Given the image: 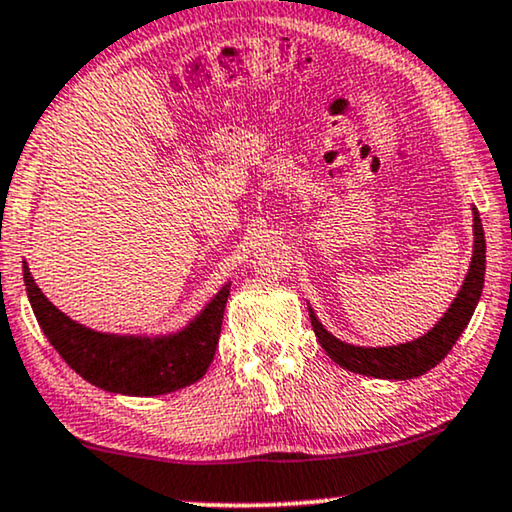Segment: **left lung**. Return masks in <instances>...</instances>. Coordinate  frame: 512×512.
Here are the masks:
<instances>
[{
    "label": "left lung",
    "instance_id": "obj_1",
    "mask_svg": "<svg viewBox=\"0 0 512 512\" xmlns=\"http://www.w3.org/2000/svg\"><path fill=\"white\" fill-rule=\"evenodd\" d=\"M473 260L463 281L459 295L449 306L445 316L438 320V325L424 337L414 339V342L398 344V346H379V349H365V346H353L339 342L332 337L323 325L318 323L316 313L309 309L311 327L316 332L320 346H323L327 356L344 370L377 379H414L426 374L431 367L440 363L442 358L452 351L456 339L466 330L470 316H473L475 306L480 302L482 285H485V229H482L478 210L473 208Z\"/></svg>",
    "mask_w": 512,
    "mask_h": 512
}]
</instances>
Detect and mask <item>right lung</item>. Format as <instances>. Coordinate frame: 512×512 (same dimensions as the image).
Returning a JSON list of instances; mask_svg holds the SVG:
<instances>
[{
	"instance_id": "obj_1",
	"label": "right lung",
	"mask_w": 512,
	"mask_h": 512,
	"mask_svg": "<svg viewBox=\"0 0 512 512\" xmlns=\"http://www.w3.org/2000/svg\"><path fill=\"white\" fill-rule=\"evenodd\" d=\"M23 278L39 327L67 365L93 386L121 395H163L199 381L220 342L231 285L210 299L201 316L168 337L102 335L58 311L23 264Z\"/></svg>"
}]
</instances>
